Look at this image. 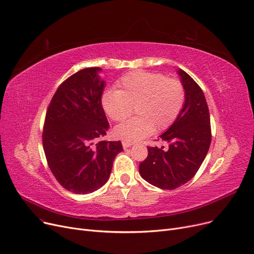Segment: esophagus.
<instances>
[{"mask_svg":"<svg viewBox=\"0 0 254 254\" xmlns=\"http://www.w3.org/2000/svg\"><path fill=\"white\" fill-rule=\"evenodd\" d=\"M122 146H123V148H124V149H127V148H129V147H131V146H132V142H129V141L123 140V141H122Z\"/></svg>","mask_w":254,"mask_h":254,"instance_id":"1","label":"esophagus"}]
</instances>
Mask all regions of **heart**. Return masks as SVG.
I'll return each mask as SVG.
<instances>
[{
    "label": "heart",
    "mask_w": 254,
    "mask_h": 254,
    "mask_svg": "<svg viewBox=\"0 0 254 254\" xmlns=\"http://www.w3.org/2000/svg\"><path fill=\"white\" fill-rule=\"evenodd\" d=\"M185 89L182 82L163 74L136 70L123 75L117 91H106L101 104L115 122H122L133 113L137 117L117 126L114 134L126 141H137L170 128L182 111Z\"/></svg>",
    "instance_id": "heart-1"
}]
</instances>
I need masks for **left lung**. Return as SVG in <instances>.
Returning a JSON list of instances; mask_svg holds the SVG:
<instances>
[{"label": "left lung", "mask_w": 254, "mask_h": 254, "mask_svg": "<svg viewBox=\"0 0 254 254\" xmlns=\"http://www.w3.org/2000/svg\"><path fill=\"white\" fill-rule=\"evenodd\" d=\"M178 73L185 89V103L174 124L160 135L168 147H148V157L138 166L147 182L167 190L184 185L195 176L212 138L202 90L184 70L180 69Z\"/></svg>", "instance_id": "left-lung-1"}]
</instances>
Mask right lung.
<instances>
[{"label":"right lung","instance_id":"1","mask_svg":"<svg viewBox=\"0 0 254 254\" xmlns=\"http://www.w3.org/2000/svg\"><path fill=\"white\" fill-rule=\"evenodd\" d=\"M99 67L79 70L64 80L46 111L42 142L47 164L59 184L88 194L110 178L122 143L101 138L110 127L101 104L104 81Z\"/></svg>","mask_w":254,"mask_h":254}]
</instances>
